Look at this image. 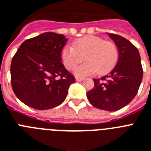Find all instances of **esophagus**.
Listing matches in <instances>:
<instances>
[{
	"mask_svg": "<svg viewBox=\"0 0 151 151\" xmlns=\"http://www.w3.org/2000/svg\"><path fill=\"white\" fill-rule=\"evenodd\" d=\"M76 81H83V78H79V77H76Z\"/></svg>",
	"mask_w": 151,
	"mask_h": 151,
	"instance_id": "esophagus-1",
	"label": "esophagus"
}]
</instances>
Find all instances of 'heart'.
<instances>
[{
	"label": "heart",
	"mask_w": 151,
	"mask_h": 151,
	"mask_svg": "<svg viewBox=\"0 0 151 151\" xmlns=\"http://www.w3.org/2000/svg\"><path fill=\"white\" fill-rule=\"evenodd\" d=\"M74 46L66 45L62 48L61 58L68 70H73L84 59L86 62L76 69L78 76H89L97 73H107L115 66L119 58L117 47L113 42L105 41L95 35L78 38Z\"/></svg>",
	"instance_id": "b5f03b06"
}]
</instances>
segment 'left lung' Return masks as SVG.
<instances>
[{"label":"left lung","mask_w":151,"mask_h":151,"mask_svg":"<svg viewBox=\"0 0 151 151\" xmlns=\"http://www.w3.org/2000/svg\"><path fill=\"white\" fill-rule=\"evenodd\" d=\"M119 52L113 70L101 78H93L94 87L87 92V98L94 107L116 111L133 100L143 78L140 53L131 42L122 36L108 34Z\"/></svg>","instance_id":"left-lung-1"}]
</instances>
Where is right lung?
Returning <instances> with one entry per match:
<instances>
[{
    "instance_id": "1",
    "label": "right lung",
    "mask_w": 151,
    "mask_h": 151,
    "mask_svg": "<svg viewBox=\"0 0 151 151\" xmlns=\"http://www.w3.org/2000/svg\"><path fill=\"white\" fill-rule=\"evenodd\" d=\"M68 39L45 32L25 40L11 64V86L25 105L44 110L64 102L76 79L62 64L61 52Z\"/></svg>"
}]
</instances>
